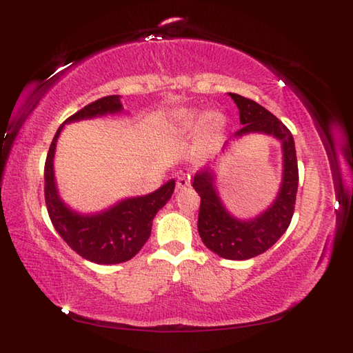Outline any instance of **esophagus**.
I'll list each match as a JSON object with an SVG mask.
<instances>
[{"label": "esophagus", "instance_id": "obj_1", "mask_svg": "<svg viewBox=\"0 0 353 353\" xmlns=\"http://www.w3.org/2000/svg\"><path fill=\"white\" fill-rule=\"evenodd\" d=\"M190 177H186V176H181L177 179V183H176V190L177 191H182V190H185V188H188L190 186Z\"/></svg>", "mask_w": 353, "mask_h": 353}]
</instances>
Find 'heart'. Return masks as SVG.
Returning a JSON list of instances; mask_svg holds the SVG:
<instances>
[{
	"label": "heart",
	"instance_id": "heart-1",
	"mask_svg": "<svg viewBox=\"0 0 353 353\" xmlns=\"http://www.w3.org/2000/svg\"><path fill=\"white\" fill-rule=\"evenodd\" d=\"M201 121L199 122L198 119ZM199 123V132L203 134V137H212V134L219 133L224 123H226V118L221 114L220 110H208L200 118V114L194 109H182L177 110L176 114L171 117V125L177 133H186L197 125Z\"/></svg>",
	"mask_w": 353,
	"mask_h": 353
}]
</instances>
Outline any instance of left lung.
<instances>
[{
    "label": "left lung",
    "instance_id": "8db88e82",
    "mask_svg": "<svg viewBox=\"0 0 353 353\" xmlns=\"http://www.w3.org/2000/svg\"><path fill=\"white\" fill-rule=\"evenodd\" d=\"M229 95L238 106L239 123L243 124L229 141L250 133H264L281 141L283 157L282 183L277 197L264 212L249 220H239L224 208L215 186V172L209 165L194 176L192 186L201 199L197 223L201 241L224 259L244 261L268 250L288 229L294 214L299 168L294 139L287 125L256 101L238 94L229 92ZM229 141L224 142L223 150Z\"/></svg>",
    "mask_w": 353,
    "mask_h": 353
}]
</instances>
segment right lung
Listing matches in <instances>:
<instances>
[{
	"instance_id": "1",
	"label": "right lung",
	"mask_w": 353,
	"mask_h": 353,
	"mask_svg": "<svg viewBox=\"0 0 353 353\" xmlns=\"http://www.w3.org/2000/svg\"><path fill=\"white\" fill-rule=\"evenodd\" d=\"M121 97L109 95L88 104L59 127L45 161V203L57 234L74 252L95 264H119L132 259L152 234L154 215L171 199L176 182L171 179L159 190L147 196L130 197L95 214H80L71 209L59 196L54 177V152L65 124L80 119L119 114Z\"/></svg>"
}]
</instances>
